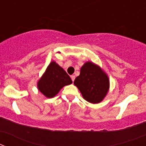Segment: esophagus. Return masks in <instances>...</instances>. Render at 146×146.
<instances>
[{
  "label": "esophagus",
  "mask_w": 146,
  "mask_h": 146,
  "mask_svg": "<svg viewBox=\"0 0 146 146\" xmlns=\"http://www.w3.org/2000/svg\"><path fill=\"white\" fill-rule=\"evenodd\" d=\"M71 78H72V81L74 82V80H75V76H74V75H72V76H71Z\"/></svg>",
  "instance_id": "1"
}]
</instances>
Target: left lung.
Wrapping results in <instances>:
<instances>
[{"mask_svg": "<svg viewBox=\"0 0 146 146\" xmlns=\"http://www.w3.org/2000/svg\"><path fill=\"white\" fill-rule=\"evenodd\" d=\"M74 84L86 101L97 104L106 96L110 80L106 73L99 66L88 61L81 67L80 75L75 78Z\"/></svg>", "mask_w": 146, "mask_h": 146, "instance_id": "8db88e82", "label": "left lung"}]
</instances>
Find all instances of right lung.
<instances>
[{
    "instance_id": "add662e5",
    "label": "right lung",
    "mask_w": 146,
    "mask_h": 146,
    "mask_svg": "<svg viewBox=\"0 0 146 146\" xmlns=\"http://www.w3.org/2000/svg\"><path fill=\"white\" fill-rule=\"evenodd\" d=\"M72 83V80L65 70L55 61H52L38 81L37 87L46 97L52 98L64 86Z\"/></svg>"
}]
</instances>
